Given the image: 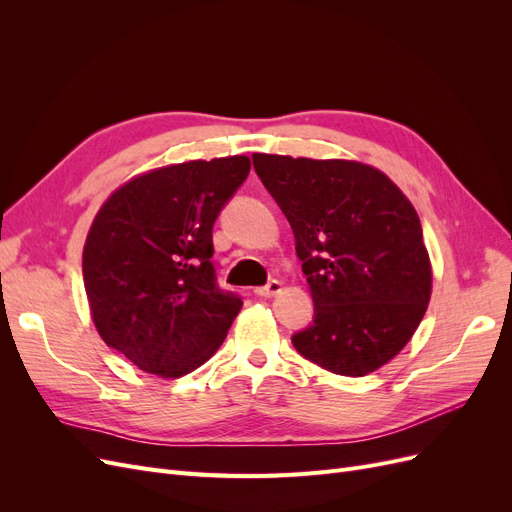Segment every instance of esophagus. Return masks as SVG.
Returning a JSON list of instances; mask_svg holds the SVG:
<instances>
[{"label":"esophagus","mask_w":512,"mask_h":512,"mask_svg":"<svg viewBox=\"0 0 512 512\" xmlns=\"http://www.w3.org/2000/svg\"><path fill=\"white\" fill-rule=\"evenodd\" d=\"M280 290H282V282H277V280H271V282H267L265 286L254 288V292L258 294V297H265V299L275 297V294L280 292Z\"/></svg>","instance_id":"obj_1"}]
</instances>
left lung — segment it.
Here are the masks:
<instances>
[{"label":"left lung","mask_w":512,"mask_h":512,"mask_svg":"<svg viewBox=\"0 0 512 512\" xmlns=\"http://www.w3.org/2000/svg\"><path fill=\"white\" fill-rule=\"evenodd\" d=\"M288 218L314 320L292 335L307 361L359 378L389 363L421 324L431 267L421 220L380 170L346 160L254 153Z\"/></svg>","instance_id":"1"}]
</instances>
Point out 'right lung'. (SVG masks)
<instances>
[{
	"mask_svg": "<svg viewBox=\"0 0 512 512\" xmlns=\"http://www.w3.org/2000/svg\"><path fill=\"white\" fill-rule=\"evenodd\" d=\"M247 175L245 156L166 166L98 211L83 250L91 316L138 369L179 378L222 346L243 301L215 277L213 224Z\"/></svg>",
	"mask_w": 512,
	"mask_h": 512,
	"instance_id": "right-lung-1",
	"label": "right lung"
}]
</instances>
